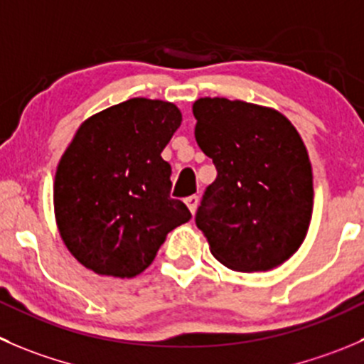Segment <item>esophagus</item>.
<instances>
[{"label": "esophagus", "mask_w": 364, "mask_h": 364, "mask_svg": "<svg viewBox=\"0 0 364 364\" xmlns=\"http://www.w3.org/2000/svg\"><path fill=\"white\" fill-rule=\"evenodd\" d=\"M185 204H186V206H188V210L192 211V213H196V208H197V204H199V197H197V196L186 197Z\"/></svg>", "instance_id": "obj_1"}]
</instances>
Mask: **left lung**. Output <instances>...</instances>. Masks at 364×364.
Instances as JSON below:
<instances>
[{"label":"left lung","mask_w":364,"mask_h":364,"mask_svg":"<svg viewBox=\"0 0 364 364\" xmlns=\"http://www.w3.org/2000/svg\"><path fill=\"white\" fill-rule=\"evenodd\" d=\"M196 140L213 160L197 228L215 259L236 272H264L294 256L313 213V168L295 126L281 112L225 97L192 107Z\"/></svg>","instance_id":"left-lung-1"}]
</instances>
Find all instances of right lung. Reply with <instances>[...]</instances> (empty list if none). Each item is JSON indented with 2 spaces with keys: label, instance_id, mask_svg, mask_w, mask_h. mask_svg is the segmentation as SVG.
I'll list each match as a JSON object with an SVG mask.
<instances>
[{
  "label": "right lung",
  "instance_id": "1",
  "mask_svg": "<svg viewBox=\"0 0 364 364\" xmlns=\"http://www.w3.org/2000/svg\"><path fill=\"white\" fill-rule=\"evenodd\" d=\"M174 103L133 97L81 122L58 161L53 204L69 252L100 276L135 277L192 218L171 197L161 151L181 124Z\"/></svg>",
  "mask_w": 364,
  "mask_h": 364
}]
</instances>
